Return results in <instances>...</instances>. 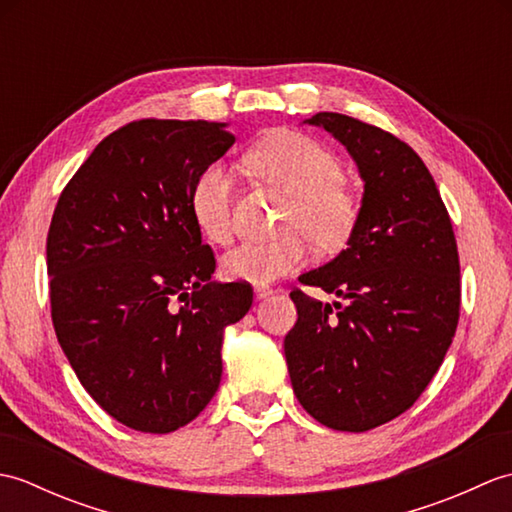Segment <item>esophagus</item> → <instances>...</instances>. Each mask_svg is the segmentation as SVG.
Listing matches in <instances>:
<instances>
[{"mask_svg":"<svg viewBox=\"0 0 512 512\" xmlns=\"http://www.w3.org/2000/svg\"><path fill=\"white\" fill-rule=\"evenodd\" d=\"M270 295H273V290L268 286H255V299H266Z\"/></svg>","mask_w":512,"mask_h":512,"instance_id":"1","label":"esophagus"}]
</instances>
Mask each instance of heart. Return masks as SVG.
Listing matches in <instances>:
<instances>
[{
	"label": "heart",
	"instance_id": "1",
	"mask_svg": "<svg viewBox=\"0 0 512 512\" xmlns=\"http://www.w3.org/2000/svg\"><path fill=\"white\" fill-rule=\"evenodd\" d=\"M246 162L264 180L290 193L284 213L288 231L266 242H242L222 257L228 279L270 284L308 262L310 242L323 250L341 246L352 233L356 206L343 182V167L332 151L295 132L264 138ZM191 215L200 231L217 244L233 235V173L222 162L204 167L191 189Z\"/></svg>",
	"mask_w": 512,
	"mask_h": 512
}]
</instances>
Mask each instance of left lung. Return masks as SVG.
I'll list each match as a JSON object with an SVG mask.
<instances>
[{"label": "left lung", "mask_w": 512, "mask_h": 512, "mask_svg": "<svg viewBox=\"0 0 512 512\" xmlns=\"http://www.w3.org/2000/svg\"><path fill=\"white\" fill-rule=\"evenodd\" d=\"M303 123L347 149L363 200L347 248L299 277L339 301L290 292L288 374L314 420L369 431L407 411L444 361L460 317L458 244L436 182L407 143L334 112Z\"/></svg>", "instance_id": "8db88e82"}]
</instances>
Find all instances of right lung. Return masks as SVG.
Masks as SVG:
<instances>
[{"label":"right lung","mask_w":512,"mask_h":512,"mask_svg":"<svg viewBox=\"0 0 512 512\" xmlns=\"http://www.w3.org/2000/svg\"><path fill=\"white\" fill-rule=\"evenodd\" d=\"M226 123H129L101 140L63 189L46 259L52 323L85 391L125 427L169 433L209 405L222 341L253 306L217 284L191 215L204 167L233 147Z\"/></svg>","instance_id":"1"}]
</instances>
